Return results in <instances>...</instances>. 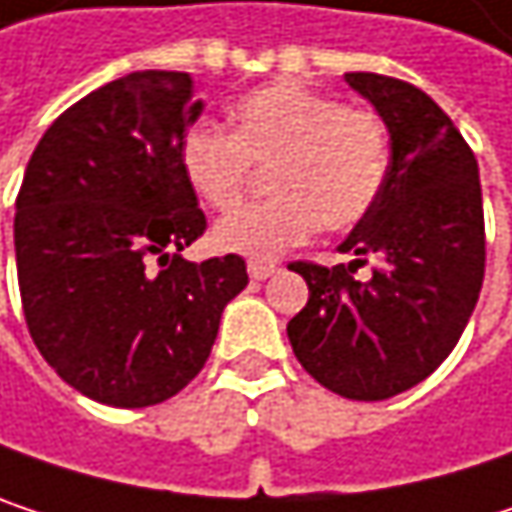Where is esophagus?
I'll list each match as a JSON object with an SVG mask.
<instances>
[{
  "label": "esophagus",
  "mask_w": 512,
  "mask_h": 512,
  "mask_svg": "<svg viewBox=\"0 0 512 512\" xmlns=\"http://www.w3.org/2000/svg\"><path fill=\"white\" fill-rule=\"evenodd\" d=\"M278 272V263H266V260H252L249 263V275L255 278V281H266L269 275H275Z\"/></svg>",
  "instance_id": "1"
}]
</instances>
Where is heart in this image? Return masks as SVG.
I'll return each mask as SVG.
<instances>
[{
	"instance_id": "1",
	"label": "heart",
	"mask_w": 512,
	"mask_h": 512,
	"mask_svg": "<svg viewBox=\"0 0 512 512\" xmlns=\"http://www.w3.org/2000/svg\"><path fill=\"white\" fill-rule=\"evenodd\" d=\"M252 165H269L272 198L225 216L213 246L269 260L308 243L320 225L350 231L364 222L388 183L391 139L376 109L278 79L234 103L231 133L192 127L180 139L183 177L213 210L243 201Z\"/></svg>"
}]
</instances>
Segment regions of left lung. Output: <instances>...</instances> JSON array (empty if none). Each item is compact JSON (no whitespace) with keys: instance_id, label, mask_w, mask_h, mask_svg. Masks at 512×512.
<instances>
[{"instance_id":"8db88e82","label":"left lung","mask_w":512,"mask_h":512,"mask_svg":"<svg viewBox=\"0 0 512 512\" xmlns=\"http://www.w3.org/2000/svg\"><path fill=\"white\" fill-rule=\"evenodd\" d=\"M391 133V171L373 213L338 246L356 260L287 269L308 281V305L287 323L299 364L350 400H385L427 379L477 305L486 231L477 159L454 121L421 88L347 73ZM367 254L383 263L355 278Z\"/></svg>"}]
</instances>
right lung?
I'll return each instance as SVG.
<instances>
[{
  "mask_svg": "<svg viewBox=\"0 0 512 512\" xmlns=\"http://www.w3.org/2000/svg\"><path fill=\"white\" fill-rule=\"evenodd\" d=\"M198 115L189 73L136 70L64 109L26 165L14 216L26 326L97 403L142 409L186 388L249 284L240 255L180 257L207 231L180 168Z\"/></svg>",
  "mask_w": 512,
  "mask_h": 512,
  "instance_id": "obj_1",
  "label": "right lung"
}]
</instances>
